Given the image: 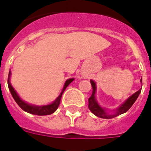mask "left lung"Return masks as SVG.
<instances>
[{"label": "left lung", "mask_w": 151, "mask_h": 151, "mask_svg": "<svg viewBox=\"0 0 151 151\" xmlns=\"http://www.w3.org/2000/svg\"><path fill=\"white\" fill-rule=\"evenodd\" d=\"M142 81V79H141ZM90 83H91V86L93 87V92L92 95L90 96V98H89V109L90 110V111L94 114V115L98 116L99 118H107V119H110V118H115L117 116L120 115L122 114H124L127 111L129 110V108L132 106L133 104L134 103V101H136V99L138 98L139 93H141V89L139 90H138L137 92L134 93L132 96H130L127 101H125L121 106L118 108V110H116L114 114H108L106 110H103L102 108L98 106V104L97 103V101L95 100V97H94V94H95L96 91V85L94 81H93L92 80L90 81Z\"/></svg>", "instance_id": "left-lung-1"}]
</instances>
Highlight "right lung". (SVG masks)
Returning a JSON list of instances; mask_svg holds the SVG:
<instances>
[{"label": "right lung", "instance_id": "1", "mask_svg": "<svg viewBox=\"0 0 151 151\" xmlns=\"http://www.w3.org/2000/svg\"><path fill=\"white\" fill-rule=\"evenodd\" d=\"M10 74H11V72L9 71V78H8V86H9V89L10 92H11V94L13 96V98H14L15 101H16L17 103V105H18L19 106L21 107L24 111L29 113V114H35V115L39 116L49 115V114H53V113L55 112L56 110H57V109H58L59 106V104H60V101H61L62 93H63V92L65 91V90L66 89V87L74 80L73 78H70L68 79V80L65 81L64 88H63V90L61 91V94L59 95L58 98H57L55 101H53V103L50 104V105H48V106H31L29 104L25 103L24 101H22V99L19 98V96L17 95V93H16V91L14 90L13 86L10 84Z\"/></svg>", "mask_w": 151, "mask_h": 151}]
</instances>
